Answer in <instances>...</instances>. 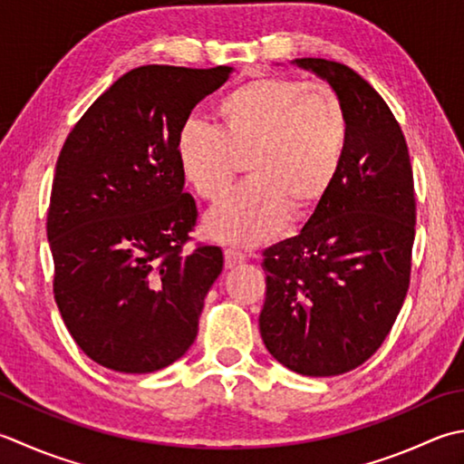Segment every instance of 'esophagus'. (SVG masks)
Instances as JSON below:
<instances>
[{
	"mask_svg": "<svg viewBox=\"0 0 464 464\" xmlns=\"http://www.w3.org/2000/svg\"><path fill=\"white\" fill-rule=\"evenodd\" d=\"M245 253L243 251H237V249H225V267L227 269H233V267H237L239 263H243L245 261Z\"/></svg>",
	"mask_w": 464,
	"mask_h": 464,
	"instance_id": "34e87169",
	"label": "esophagus"
}]
</instances>
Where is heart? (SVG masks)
Returning <instances> with one entry per match:
<instances>
[{
    "label": "heart",
    "instance_id": "b5f03b06",
    "mask_svg": "<svg viewBox=\"0 0 464 464\" xmlns=\"http://www.w3.org/2000/svg\"><path fill=\"white\" fill-rule=\"evenodd\" d=\"M221 126L187 121L177 160L208 203L229 195L243 165L253 183L207 217L211 237L256 247L274 239L287 215L307 217L330 197L350 139V118L330 86L289 76H257L217 102Z\"/></svg>",
    "mask_w": 464,
    "mask_h": 464
}]
</instances>
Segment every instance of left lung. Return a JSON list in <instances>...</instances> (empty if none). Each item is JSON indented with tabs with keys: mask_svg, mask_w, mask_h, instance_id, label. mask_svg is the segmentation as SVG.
I'll return each mask as SVG.
<instances>
[{
	"mask_svg": "<svg viewBox=\"0 0 464 464\" xmlns=\"http://www.w3.org/2000/svg\"><path fill=\"white\" fill-rule=\"evenodd\" d=\"M330 82L350 118L346 159L302 233L263 251L259 332L271 356L304 376L358 368L392 330L411 285L416 198L392 111L346 63L297 58Z\"/></svg>",
	"mask_w": 464,
	"mask_h": 464,
	"instance_id": "1",
	"label": "left lung"
}]
</instances>
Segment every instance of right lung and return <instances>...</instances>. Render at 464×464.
Returning a JSON list of instances; mask_svg holds the SVG:
<instances>
[{"instance_id":"obj_1","label":"right lung","mask_w":464,"mask_h":464,"mask_svg":"<svg viewBox=\"0 0 464 464\" xmlns=\"http://www.w3.org/2000/svg\"><path fill=\"white\" fill-rule=\"evenodd\" d=\"M231 66H140L106 90L70 130L53 175L48 241L53 299L72 338L100 366L147 374L195 342L205 295L223 269L197 243L177 134Z\"/></svg>"}]
</instances>
